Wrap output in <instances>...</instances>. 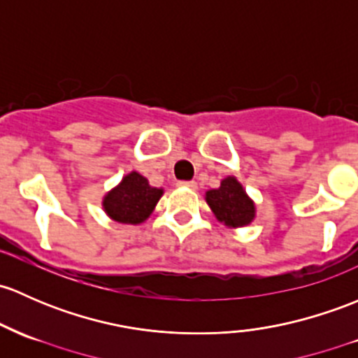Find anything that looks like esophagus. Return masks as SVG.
Here are the masks:
<instances>
[{"mask_svg": "<svg viewBox=\"0 0 358 358\" xmlns=\"http://www.w3.org/2000/svg\"><path fill=\"white\" fill-rule=\"evenodd\" d=\"M178 187H187V189L195 190L197 189V182H194V180H190V182H178Z\"/></svg>", "mask_w": 358, "mask_h": 358, "instance_id": "esophagus-1", "label": "esophagus"}]
</instances>
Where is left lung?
I'll use <instances>...</instances> for the list:
<instances>
[{
    "instance_id": "1",
    "label": "left lung",
    "mask_w": 358,
    "mask_h": 358,
    "mask_svg": "<svg viewBox=\"0 0 358 358\" xmlns=\"http://www.w3.org/2000/svg\"><path fill=\"white\" fill-rule=\"evenodd\" d=\"M206 201L214 216L229 228L247 227L255 217L254 201L235 176H227L220 189L206 192Z\"/></svg>"
}]
</instances>
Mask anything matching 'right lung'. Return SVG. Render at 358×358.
<instances>
[{"label": "right lung", "mask_w": 358, "mask_h": 358, "mask_svg": "<svg viewBox=\"0 0 358 358\" xmlns=\"http://www.w3.org/2000/svg\"><path fill=\"white\" fill-rule=\"evenodd\" d=\"M161 195L163 189L150 187L148 178L131 171L123 176L120 185L104 195L103 208L116 223L141 224L150 216Z\"/></svg>", "instance_id": "1"}]
</instances>
